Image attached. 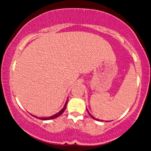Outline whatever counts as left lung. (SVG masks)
I'll return each instance as SVG.
<instances>
[{
    "mask_svg": "<svg viewBox=\"0 0 151 151\" xmlns=\"http://www.w3.org/2000/svg\"><path fill=\"white\" fill-rule=\"evenodd\" d=\"M86 110H87V109H86ZM87 111H88V110H87ZM88 114H89V115H90V116H91V117L93 119H96V120H98V121H99V119H96V118H95V117H94L93 116H92V115H91L89 113H88Z\"/></svg>",
    "mask_w": 151,
    "mask_h": 151,
    "instance_id": "8db88e82",
    "label": "left lung"
}]
</instances>
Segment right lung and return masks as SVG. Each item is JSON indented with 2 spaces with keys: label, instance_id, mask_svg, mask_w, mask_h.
Segmentation results:
<instances>
[{
  "label": "right lung",
  "instance_id": "right-lung-1",
  "mask_svg": "<svg viewBox=\"0 0 151 151\" xmlns=\"http://www.w3.org/2000/svg\"><path fill=\"white\" fill-rule=\"evenodd\" d=\"M67 102L65 103V106H64V108L62 109V110L60 111V112H58V113H56V114H55L54 115H53V116H51V117H40V118H38V119H42V120H49V119H55V118H56V117H59L60 115H62L63 113V112L64 111H65V109H66V106H67ZM33 116H34V115H33ZM35 117H36L37 118V117L36 116H34Z\"/></svg>",
  "mask_w": 151,
  "mask_h": 151
}]
</instances>
